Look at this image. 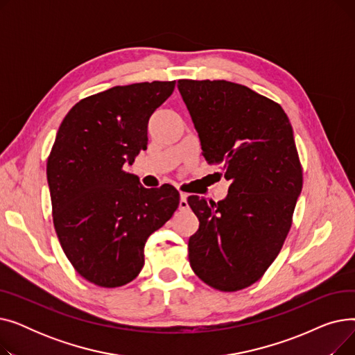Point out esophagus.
Masks as SVG:
<instances>
[{"instance_id":"1","label":"esophagus","mask_w":355,"mask_h":355,"mask_svg":"<svg viewBox=\"0 0 355 355\" xmlns=\"http://www.w3.org/2000/svg\"><path fill=\"white\" fill-rule=\"evenodd\" d=\"M189 209V201L187 194L180 193V210H187Z\"/></svg>"}]
</instances>
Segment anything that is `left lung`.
Here are the masks:
<instances>
[{
    "mask_svg": "<svg viewBox=\"0 0 355 355\" xmlns=\"http://www.w3.org/2000/svg\"><path fill=\"white\" fill-rule=\"evenodd\" d=\"M202 157L230 181L218 202L190 196L200 226L189 240L194 273L236 292L265 275L281 252L302 190V165L282 106L227 80H178Z\"/></svg>",
    "mask_w": 355,
    "mask_h": 355,
    "instance_id": "obj_1",
    "label": "left lung"
}]
</instances>
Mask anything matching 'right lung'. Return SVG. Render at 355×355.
Wrapping results in <instances>:
<instances>
[{
    "mask_svg": "<svg viewBox=\"0 0 355 355\" xmlns=\"http://www.w3.org/2000/svg\"><path fill=\"white\" fill-rule=\"evenodd\" d=\"M173 82L115 86L64 116L47 159L53 225L71 266L90 284L118 288L144 268L148 237L180 206L170 184L144 189L123 170L146 149L148 121Z\"/></svg>",
    "mask_w": 355,
    "mask_h": 355,
    "instance_id": "obj_1",
    "label": "right lung"
}]
</instances>
